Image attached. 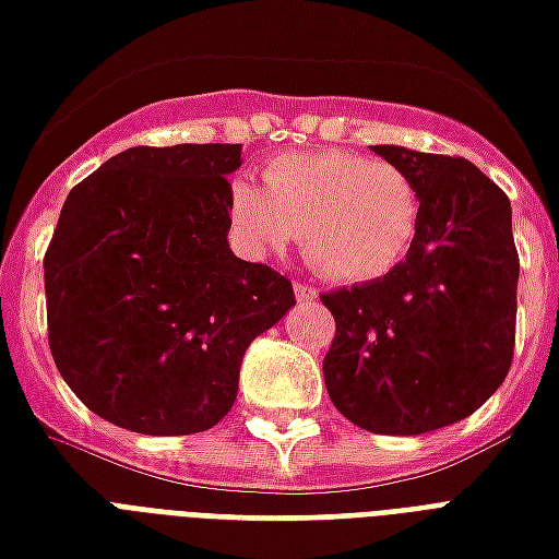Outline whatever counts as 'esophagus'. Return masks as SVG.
Returning <instances> with one entry per match:
<instances>
[{
  "mask_svg": "<svg viewBox=\"0 0 559 559\" xmlns=\"http://www.w3.org/2000/svg\"><path fill=\"white\" fill-rule=\"evenodd\" d=\"M293 290H296V299L299 301H313L317 296H320L317 287H311V284H301V281H296V287H293Z\"/></svg>",
  "mask_w": 559,
  "mask_h": 559,
  "instance_id": "1",
  "label": "esophagus"
}]
</instances>
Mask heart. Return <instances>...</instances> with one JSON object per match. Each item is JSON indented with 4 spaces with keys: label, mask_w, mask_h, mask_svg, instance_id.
<instances>
[{
    "label": "heart",
    "mask_w": 559,
    "mask_h": 559,
    "mask_svg": "<svg viewBox=\"0 0 559 559\" xmlns=\"http://www.w3.org/2000/svg\"><path fill=\"white\" fill-rule=\"evenodd\" d=\"M266 192L230 186V222L251 251H278L301 230L322 275L364 284L403 263L420 225V195L396 165L353 151L287 153L266 165Z\"/></svg>",
    "instance_id": "heart-1"
}]
</instances>
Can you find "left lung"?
<instances>
[{
    "instance_id": "obj_1",
    "label": "left lung",
    "mask_w": 559,
    "mask_h": 559,
    "mask_svg": "<svg viewBox=\"0 0 559 559\" xmlns=\"http://www.w3.org/2000/svg\"><path fill=\"white\" fill-rule=\"evenodd\" d=\"M420 195L406 260L361 287L322 293L334 341L322 358L346 420L420 436L474 415L510 373L519 251L503 189L462 156L373 144Z\"/></svg>"
}]
</instances>
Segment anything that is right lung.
Here are the masks:
<instances>
[{
  "label": "right lung",
  "mask_w": 559,
  "mask_h": 559,
  "mask_svg": "<svg viewBox=\"0 0 559 559\" xmlns=\"http://www.w3.org/2000/svg\"><path fill=\"white\" fill-rule=\"evenodd\" d=\"M242 144L130 147L70 189L44 258L49 353L82 403L142 436L216 427L293 284L227 246Z\"/></svg>",
  "instance_id": "obj_1"
}]
</instances>
